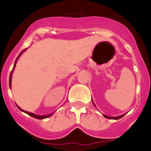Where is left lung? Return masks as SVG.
Returning a JSON list of instances; mask_svg holds the SVG:
<instances>
[{"label": "left lung", "mask_w": 151, "mask_h": 151, "mask_svg": "<svg viewBox=\"0 0 151 151\" xmlns=\"http://www.w3.org/2000/svg\"><path fill=\"white\" fill-rule=\"evenodd\" d=\"M104 116L106 117V118H108V119H113V120H118V119H120V118H122V117L124 116V115H122V116H117V117H110V116Z\"/></svg>", "instance_id": "8db88e82"}]
</instances>
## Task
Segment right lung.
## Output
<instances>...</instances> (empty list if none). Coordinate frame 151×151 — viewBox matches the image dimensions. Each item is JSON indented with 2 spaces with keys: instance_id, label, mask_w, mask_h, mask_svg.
<instances>
[{
  "instance_id": "1",
  "label": "right lung",
  "mask_w": 151,
  "mask_h": 151,
  "mask_svg": "<svg viewBox=\"0 0 151 151\" xmlns=\"http://www.w3.org/2000/svg\"><path fill=\"white\" fill-rule=\"evenodd\" d=\"M20 55H21V54H20ZM20 55H19V56H20ZM14 66H15V64H14ZM12 72H13V70H12ZM12 72H11V73H12ZM10 85H11V74H10V76H9V86H10ZM19 109H20L21 111H24V112H26L27 114H28L29 116H31L34 117V118H36V119H40V120H41V119H44V118H47V117L51 116L52 115V114H50V115H47V116H37V115H35V114L31 113V112H28V111H23V110H22L21 108H19Z\"/></svg>"
}]
</instances>
